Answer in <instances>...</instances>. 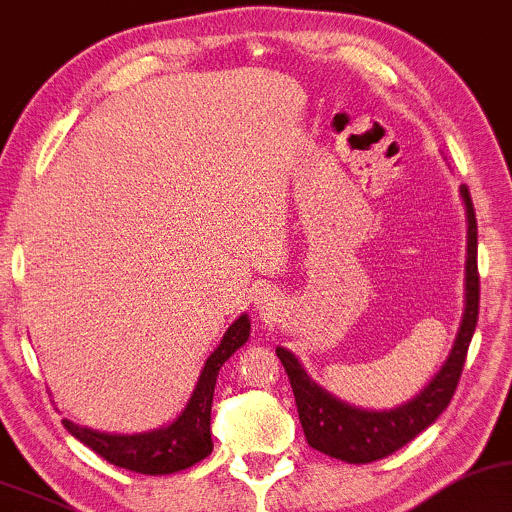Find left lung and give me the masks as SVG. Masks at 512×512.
Masks as SVG:
<instances>
[{
  "label": "left lung",
  "mask_w": 512,
  "mask_h": 512,
  "mask_svg": "<svg viewBox=\"0 0 512 512\" xmlns=\"http://www.w3.org/2000/svg\"><path fill=\"white\" fill-rule=\"evenodd\" d=\"M465 210H468V264H465V314L446 364L432 378V383L418 394L390 411H361L342 404L309 378L288 349L276 347L278 359L286 368L293 387L297 413L304 437L312 449L340 458L347 463H371L385 458L409 444L428 425L435 423L461 380L465 357L480 314V271H477V219L468 186H461Z\"/></svg>",
  "instance_id": "8db88e82"
}]
</instances>
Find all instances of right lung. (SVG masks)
<instances>
[{"instance_id": "add662e5", "label": "right lung", "mask_w": 512, "mask_h": 512, "mask_svg": "<svg viewBox=\"0 0 512 512\" xmlns=\"http://www.w3.org/2000/svg\"><path fill=\"white\" fill-rule=\"evenodd\" d=\"M248 335L250 321L243 314L241 319L231 323L219 347L205 361L189 404L167 428L144 432V435H106V432L80 428L70 420H63V425L75 439H80L82 444H87L89 449L118 468L141 472V475H170V472L191 468L205 456H210L212 451L210 411L219 368L238 347L245 345Z\"/></svg>"}]
</instances>
